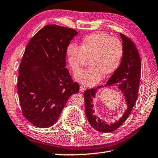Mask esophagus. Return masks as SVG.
<instances>
[{
	"mask_svg": "<svg viewBox=\"0 0 158 158\" xmlns=\"http://www.w3.org/2000/svg\"><path fill=\"white\" fill-rule=\"evenodd\" d=\"M85 89H86V88H85V86H83V85H82L80 86V91H81V92L85 91Z\"/></svg>",
	"mask_w": 158,
	"mask_h": 158,
	"instance_id": "obj_1",
	"label": "esophagus"
}]
</instances>
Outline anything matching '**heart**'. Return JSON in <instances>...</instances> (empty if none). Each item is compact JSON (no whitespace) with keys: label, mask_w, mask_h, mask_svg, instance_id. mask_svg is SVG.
Listing matches in <instances>:
<instances>
[{"label":"heart","mask_w":158,"mask_h":158,"mask_svg":"<svg viewBox=\"0 0 158 158\" xmlns=\"http://www.w3.org/2000/svg\"><path fill=\"white\" fill-rule=\"evenodd\" d=\"M68 62L73 71L81 69L90 58V67L81 70L74 78L81 84L91 86L118 67L123 55V45L118 38L104 31L91 34L83 38L80 47L71 43L67 47Z\"/></svg>","instance_id":"b5f03b06"}]
</instances>
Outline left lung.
Returning <instances> with one entry per match:
<instances>
[{"label":"left lung","instance_id":"left-lung-1","mask_svg":"<svg viewBox=\"0 0 158 158\" xmlns=\"http://www.w3.org/2000/svg\"><path fill=\"white\" fill-rule=\"evenodd\" d=\"M123 40V55L120 64L105 86L87 89L84 92L85 114L91 126L98 131L112 132L123 124L129 117L138 98L141 73V60L135 45L129 38L120 34ZM115 85L123 94L127 109L123 116L114 123H108L94 115L93 101L98 89Z\"/></svg>","mask_w":158,"mask_h":158}]
</instances>
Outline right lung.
I'll return each mask as SVG.
<instances>
[{"label":"right lung","instance_id":"obj_1","mask_svg":"<svg viewBox=\"0 0 158 158\" xmlns=\"http://www.w3.org/2000/svg\"><path fill=\"white\" fill-rule=\"evenodd\" d=\"M64 27L44 26L29 41L19 67L18 94L23 116L40 128L53 126L72 94L78 93L66 67L70 41L78 35Z\"/></svg>","mask_w":158,"mask_h":158}]
</instances>
